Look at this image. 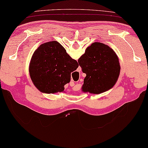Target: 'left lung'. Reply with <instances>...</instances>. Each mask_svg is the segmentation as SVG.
<instances>
[{"mask_svg": "<svg viewBox=\"0 0 148 148\" xmlns=\"http://www.w3.org/2000/svg\"><path fill=\"white\" fill-rule=\"evenodd\" d=\"M82 71L86 74L81 90L84 93L99 94L114 86L120 73L116 53L107 45L92 43L78 59Z\"/></svg>", "mask_w": 148, "mask_h": 148, "instance_id": "obj_1", "label": "left lung"}]
</instances>
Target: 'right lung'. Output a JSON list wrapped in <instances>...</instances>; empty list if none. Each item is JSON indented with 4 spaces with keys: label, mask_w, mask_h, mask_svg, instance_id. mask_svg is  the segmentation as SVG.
<instances>
[{
    "label": "right lung",
    "mask_w": 148,
    "mask_h": 148,
    "mask_svg": "<svg viewBox=\"0 0 148 148\" xmlns=\"http://www.w3.org/2000/svg\"><path fill=\"white\" fill-rule=\"evenodd\" d=\"M56 40L45 42L34 52L29 64L30 77L35 86L45 93L63 92L71 81V73L78 67Z\"/></svg>",
    "instance_id": "obj_1"
}]
</instances>
